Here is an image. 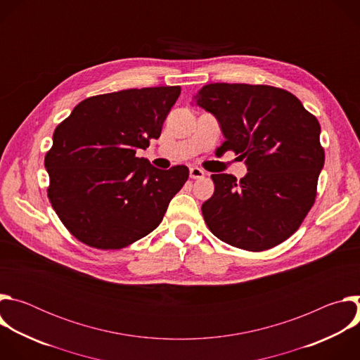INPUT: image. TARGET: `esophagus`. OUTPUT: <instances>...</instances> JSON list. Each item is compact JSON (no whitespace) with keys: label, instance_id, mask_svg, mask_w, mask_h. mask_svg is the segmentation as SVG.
Listing matches in <instances>:
<instances>
[{"label":"esophagus","instance_id":"34e87169","mask_svg":"<svg viewBox=\"0 0 360 360\" xmlns=\"http://www.w3.org/2000/svg\"><path fill=\"white\" fill-rule=\"evenodd\" d=\"M189 176H191L192 179H200V178L205 176V172H203L200 168L192 167V168L189 169Z\"/></svg>","mask_w":360,"mask_h":360}]
</instances>
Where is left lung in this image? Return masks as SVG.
<instances>
[{
	"instance_id": "obj_1",
	"label": "left lung",
	"mask_w": 360,
	"mask_h": 360,
	"mask_svg": "<svg viewBox=\"0 0 360 360\" xmlns=\"http://www.w3.org/2000/svg\"><path fill=\"white\" fill-rule=\"evenodd\" d=\"M195 104L219 122L222 152L235 150L248 174H215L202 203L211 232L246 250L271 249L296 232L316 198L325 164L321 125L290 92L249 84H208Z\"/></svg>"
}]
</instances>
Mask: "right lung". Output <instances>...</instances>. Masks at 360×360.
<instances>
[{"label": "right lung", "instance_id": "1", "mask_svg": "<svg viewBox=\"0 0 360 360\" xmlns=\"http://www.w3.org/2000/svg\"><path fill=\"white\" fill-rule=\"evenodd\" d=\"M181 86L124 89L84 99L45 155L48 198L65 228L96 249H121L155 229L189 176L138 158L158 139Z\"/></svg>", "mask_w": 360, "mask_h": 360}]
</instances>
